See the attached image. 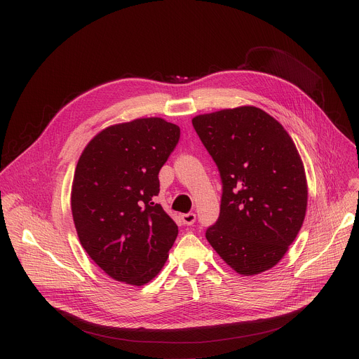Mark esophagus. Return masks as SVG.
I'll return each mask as SVG.
<instances>
[{"label":"esophagus","instance_id":"34e87169","mask_svg":"<svg viewBox=\"0 0 359 359\" xmlns=\"http://www.w3.org/2000/svg\"><path fill=\"white\" fill-rule=\"evenodd\" d=\"M180 218H182L183 224H186V225H193V224H194V221H196V214H194V212L182 214V215H180Z\"/></svg>","mask_w":359,"mask_h":359}]
</instances>
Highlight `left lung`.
Listing matches in <instances>:
<instances>
[{
	"mask_svg": "<svg viewBox=\"0 0 359 359\" xmlns=\"http://www.w3.org/2000/svg\"><path fill=\"white\" fill-rule=\"evenodd\" d=\"M191 123L222 182L219 217L207 228V241L236 273L254 276L273 268L307 208L304 166L293 140L252 105L201 114Z\"/></svg>",
	"mask_w": 359,
	"mask_h": 359,
	"instance_id": "1",
	"label": "left lung"
}]
</instances>
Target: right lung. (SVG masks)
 Wrapping results in <instances>:
<instances>
[{
  "instance_id": "add662e5",
  "label": "right lung",
  "mask_w": 359,
  "mask_h": 359,
  "mask_svg": "<svg viewBox=\"0 0 359 359\" xmlns=\"http://www.w3.org/2000/svg\"><path fill=\"white\" fill-rule=\"evenodd\" d=\"M179 138L163 118H138L98 133L77 162L72 214L80 244L118 282L142 286L169 257L179 229L155 196Z\"/></svg>"
}]
</instances>
